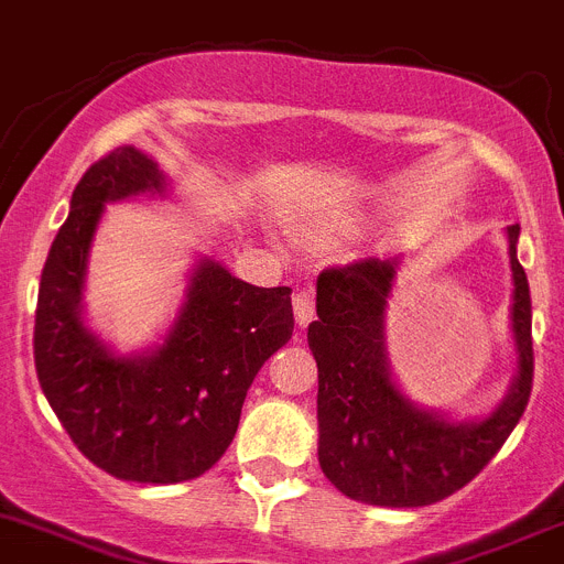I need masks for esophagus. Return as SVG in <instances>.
<instances>
[{"label":"esophagus","instance_id":"obj_1","mask_svg":"<svg viewBox=\"0 0 564 564\" xmlns=\"http://www.w3.org/2000/svg\"><path fill=\"white\" fill-rule=\"evenodd\" d=\"M294 319H297V326L306 328L308 323L314 319V292L312 289H301V292L294 294Z\"/></svg>","mask_w":564,"mask_h":564}]
</instances>
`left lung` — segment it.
I'll return each mask as SVG.
<instances>
[{
  "mask_svg": "<svg viewBox=\"0 0 564 564\" xmlns=\"http://www.w3.org/2000/svg\"><path fill=\"white\" fill-rule=\"evenodd\" d=\"M520 227H509L514 275L517 379L503 404L484 421L453 424L419 410L390 382L382 319L395 263L365 261L328 267L317 278V319L308 348L317 359L319 466L345 497L368 506L413 509L438 503L478 478L517 427L534 384L531 292L517 261Z\"/></svg>",
  "mask_w": 564,
  "mask_h": 564,
  "instance_id": "1",
  "label": "left lung"
}]
</instances>
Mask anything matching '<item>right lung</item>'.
I'll list each match as a JSON object with an SVG mask.
<instances>
[{
	"label": "right lung",
	"instance_id": "1",
	"mask_svg": "<svg viewBox=\"0 0 564 564\" xmlns=\"http://www.w3.org/2000/svg\"><path fill=\"white\" fill-rule=\"evenodd\" d=\"M143 151L120 145L73 191L39 286L33 357L50 408L73 444L111 478L182 484L225 455L261 365L292 339V289L238 281L202 261L165 343L115 357L80 323L86 256L106 202L162 191Z\"/></svg>",
	"mask_w": 564,
	"mask_h": 564
}]
</instances>
